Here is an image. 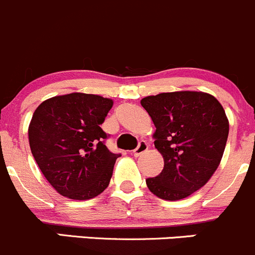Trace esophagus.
Segmentation results:
<instances>
[{
    "label": "esophagus",
    "mask_w": 255,
    "mask_h": 255,
    "mask_svg": "<svg viewBox=\"0 0 255 255\" xmlns=\"http://www.w3.org/2000/svg\"><path fill=\"white\" fill-rule=\"evenodd\" d=\"M147 149H148V145H147V142H145V141H141V142L138 143V146L133 149L132 154L135 157H138V156H141V154L145 153Z\"/></svg>",
    "instance_id": "1"
}]
</instances>
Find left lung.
Returning a JSON list of instances; mask_svg holds the SVG:
<instances>
[{"label":"left lung","instance_id":"1","mask_svg":"<svg viewBox=\"0 0 255 255\" xmlns=\"http://www.w3.org/2000/svg\"><path fill=\"white\" fill-rule=\"evenodd\" d=\"M153 122L154 147L164 167L147 178L151 193L182 200L204 186L221 162L230 124L221 103L204 92L179 91L141 99Z\"/></svg>","mask_w":255,"mask_h":255}]
</instances>
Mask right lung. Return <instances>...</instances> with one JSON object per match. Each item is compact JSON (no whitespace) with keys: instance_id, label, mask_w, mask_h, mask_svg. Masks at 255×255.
<instances>
[{"instance_id":"add662e5","label":"right lung","mask_w":255,"mask_h":255,"mask_svg":"<svg viewBox=\"0 0 255 255\" xmlns=\"http://www.w3.org/2000/svg\"><path fill=\"white\" fill-rule=\"evenodd\" d=\"M113 101L97 94L70 93L44 101L34 112L30 151L52 188L73 200H88L109 185L120 154L104 145L102 130Z\"/></svg>"}]
</instances>
